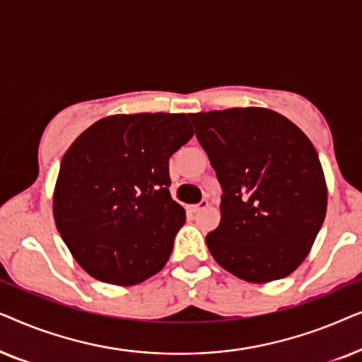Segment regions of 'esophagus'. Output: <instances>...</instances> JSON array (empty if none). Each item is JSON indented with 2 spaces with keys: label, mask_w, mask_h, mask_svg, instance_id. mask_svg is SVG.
Wrapping results in <instances>:
<instances>
[{
  "label": "esophagus",
  "mask_w": 362,
  "mask_h": 362,
  "mask_svg": "<svg viewBox=\"0 0 362 362\" xmlns=\"http://www.w3.org/2000/svg\"><path fill=\"white\" fill-rule=\"evenodd\" d=\"M207 206H209V202H207V201H201L199 204L191 206V212H194V214H197V212H201L202 209H206Z\"/></svg>",
  "instance_id": "obj_1"
}]
</instances>
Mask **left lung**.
I'll return each instance as SVG.
<instances>
[{"label": "left lung", "instance_id": "1", "mask_svg": "<svg viewBox=\"0 0 362 362\" xmlns=\"http://www.w3.org/2000/svg\"><path fill=\"white\" fill-rule=\"evenodd\" d=\"M222 187L221 222L206 235L222 269L250 284L298 269L323 226L328 187L310 138L262 107L189 113Z\"/></svg>", "mask_w": 362, "mask_h": 362}]
</instances>
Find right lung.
<instances>
[{
    "instance_id": "add662e5",
    "label": "right lung",
    "mask_w": 362,
    "mask_h": 362,
    "mask_svg": "<svg viewBox=\"0 0 362 362\" xmlns=\"http://www.w3.org/2000/svg\"><path fill=\"white\" fill-rule=\"evenodd\" d=\"M192 135L185 113H133L102 118L69 146L52 212L62 240L88 275L132 286L166 265L186 222L168 189V165Z\"/></svg>"
}]
</instances>
